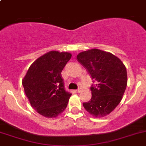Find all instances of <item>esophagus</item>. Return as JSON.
I'll list each match as a JSON object with an SVG mask.
<instances>
[{"mask_svg":"<svg viewBox=\"0 0 146 146\" xmlns=\"http://www.w3.org/2000/svg\"><path fill=\"white\" fill-rule=\"evenodd\" d=\"M81 90H82V88H79L78 89L76 90V92H81Z\"/></svg>","mask_w":146,"mask_h":146,"instance_id":"esophagus-1","label":"esophagus"}]
</instances>
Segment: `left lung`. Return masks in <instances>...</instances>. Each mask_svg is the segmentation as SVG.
<instances>
[{
  "label": "left lung",
  "instance_id": "left-lung-1",
  "mask_svg": "<svg viewBox=\"0 0 146 146\" xmlns=\"http://www.w3.org/2000/svg\"><path fill=\"white\" fill-rule=\"evenodd\" d=\"M77 59L90 74L92 98L82 103L84 108L95 117L111 113L122 99L127 85V73L122 61L112 54L93 48L82 51Z\"/></svg>",
  "mask_w": 146,
  "mask_h": 146
}]
</instances>
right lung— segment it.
<instances>
[{
	"instance_id": "obj_1",
	"label": "right lung",
	"mask_w": 146,
	"mask_h": 146,
	"mask_svg": "<svg viewBox=\"0 0 146 146\" xmlns=\"http://www.w3.org/2000/svg\"><path fill=\"white\" fill-rule=\"evenodd\" d=\"M71 56L57 51L46 53L31 65L23 79L31 105L44 117H57L67 107L71 93L65 89L61 71Z\"/></svg>"
}]
</instances>
